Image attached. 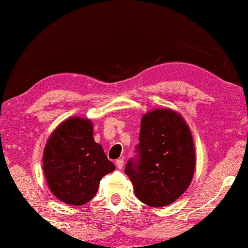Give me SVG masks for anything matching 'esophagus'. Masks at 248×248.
Instances as JSON below:
<instances>
[{"mask_svg": "<svg viewBox=\"0 0 248 248\" xmlns=\"http://www.w3.org/2000/svg\"><path fill=\"white\" fill-rule=\"evenodd\" d=\"M115 165H116V167L118 169H122V168H123V165H124V160H123V159H117L116 162H115Z\"/></svg>", "mask_w": 248, "mask_h": 248, "instance_id": "esophagus-1", "label": "esophagus"}]
</instances>
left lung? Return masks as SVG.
I'll use <instances>...</instances> for the list:
<instances>
[{
	"mask_svg": "<svg viewBox=\"0 0 248 248\" xmlns=\"http://www.w3.org/2000/svg\"><path fill=\"white\" fill-rule=\"evenodd\" d=\"M139 159L128 161L137 198L149 206L160 208L175 202L191 185L196 158L193 135L178 111L155 108L142 115Z\"/></svg>",
	"mask_w": 248,
	"mask_h": 248,
	"instance_id": "obj_1",
	"label": "left lung"
}]
</instances>
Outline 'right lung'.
<instances>
[{"label": "right lung", "instance_id": "add662e5", "mask_svg": "<svg viewBox=\"0 0 248 248\" xmlns=\"http://www.w3.org/2000/svg\"><path fill=\"white\" fill-rule=\"evenodd\" d=\"M115 169L104 149L93 139L89 118L63 121L47 139L43 170L50 192L61 202L86 204L96 195L100 179Z\"/></svg>", "mask_w": 248, "mask_h": 248}]
</instances>
